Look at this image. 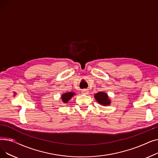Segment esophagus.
Returning <instances> with one entry per match:
<instances>
[{
  "mask_svg": "<svg viewBox=\"0 0 158 158\" xmlns=\"http://www.w3.org/2000/svg\"><path fill=\"white\" fill-rule=\"evenodd\" d=\"M88 93H89V91L87 89H84L82 90V94L87 95V94H88Z\"/></svg>",
  "mask_w": 158,
  "mask_h": 158,
  "instance_id": "34e87169",
  "label": "esophagus"
}]
</instances>
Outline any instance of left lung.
<instances>
[{
  "label": "left lung",
  "instance_id": "1",
  "mask_svg": "<svg viewBox=\"0 0 158 158\" xmlns=\"http://www.w3.org/2000/svg\"><path fill=\"white\" fill-rule=\"evenodd\" d=\"M94 98L98 104L102 106H109L111 102L108 95L103 92H100L95 94L94 95Z\"/></svg>",
  "mask_w": 158,
  "mask_h": 158
}]
</instances>
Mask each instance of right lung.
<instances>
[{
    "instance_id": "right-lung-1",
    "label": "right lung",
    "mask_w": 158,
    "mask_h": 158,
    "mask_svg": "<svg viewBox=\"0 0 158 158\" xmlns=\"http://www.w3.org/2000/svg\"><path fill=\"white\" fill-rule=\"evenodd\" d=\"M75 95H76V94H75L74 92H66V93L63 94L61 95V97L62 99L63 102L65 103V104L69 102V101Z\"/></svg>"
}]
</instances>
